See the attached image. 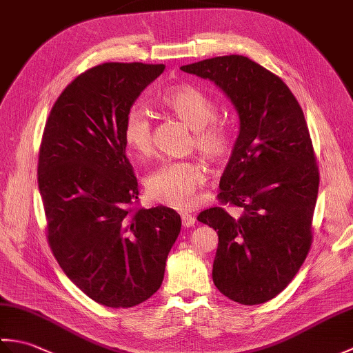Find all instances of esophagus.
<instances>
[{"label": "esophagus", "mask_w": 353, "mask_h": 353, "mask_svg": "<svg viewBox=\"0 0 353 353\" xmlns=\"http://www.w3.org/2000/svg\"><path fill=\"white\" fill-rule=\"evenodd\" d=\"M182 224L185 228H191L196 224V216H194L192 214H188V212H182Z\"/></svg>", "instance_id": "esophagus-1"}]
</instances>
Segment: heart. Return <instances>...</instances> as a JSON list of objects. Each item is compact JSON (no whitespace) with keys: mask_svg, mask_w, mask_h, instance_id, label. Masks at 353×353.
I'll return each mask as SVG.
<instances>
[{"mask_svg":"<svg viewBox=\"0 0 353 353\" xmlns=\"http://www.w3.org/2000/svg\"><path fill=\"white\" fill-rule=\"evenodd\" d=\"M157 104L192 129L191 147L206 159L220 165L232 152L228 127L215 121L216 106L206 94L191 85H176L157 97ZM123 141L129 152L148 157L153 150V130L145 110L132 108L123 125ZM208 168L200 159L168 162L150 172L145 179L148 197L157 203L176 209H188L196 201L199 188L205 185Z\"/></svg>","mask_w":353,"mask_h":353,"instance_id":"obj_1","label":"heart"}]
</instances>
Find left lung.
I'll return each mask as SVG.
<instances>
[{"label":"left lung","instance_id":"left-lung-1","mask_svg":"<svg viewBox=\"0 0 353 353\" xmlns=\"http://www.w3.org/2000/svg\"><path fill=\"white\" fill-rule=\"evenodd\" d=\"M223 89L239 134L220 181V206L197 220L219 234L212 279L241 305L272 301L292 281L312 244L319 167L301 104L290 88L245 56L185 65ZM224 204L241 207L230 216Z\"/></svg>","mask_w":353,"mask_h":353}]
</instances>
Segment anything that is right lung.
Instances as JSON below:
<instances>
[{
	"label": "right lung",
	"instance_id": "right-lung-1",
	"mask_svg": "<svg viewBox=\"0 0 353 353\" xmlns=\"http://www.w3.org/2000/svg\"><path fill=\"white\" fill-rule=\"evenodd\" d=\"M165 65L103 63L59 95L45 123L37 183L50 249L97 303L132 308L152 297L181 232L174 209L141 208L123 125Z\"/></svg>",
	"mask_w": 353,
	"mask_h": 353
}]
</instances>
